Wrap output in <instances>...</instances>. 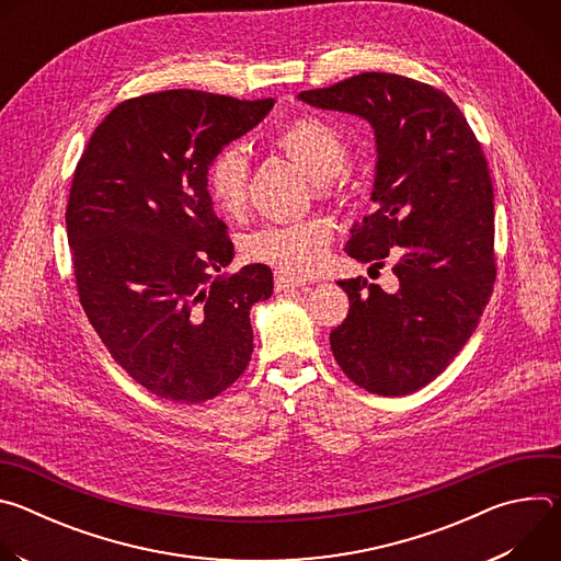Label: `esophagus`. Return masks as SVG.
<instances>
[{"label":"esophagus","instance_id":"esophagus-1","mask_svg":"<svg viewBox=\"0 0 561 561\" xmlns=\"http://www.w3.org/2000/svg\"><path fill=\"white\" fill-rule=\"evenodd\" d=\"M297 286H306V279L286 275V273H275V290H288V288H297Z\"/></svg>","mask_w":561,"mask_h":561}]
</instances>
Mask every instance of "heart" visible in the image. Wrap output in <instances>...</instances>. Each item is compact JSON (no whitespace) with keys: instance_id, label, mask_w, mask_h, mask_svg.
<instances>
[{"instance_id":"b5f03b06","label":"heart","mask_w":561,"mask_h":561,"mask_svg":"<svg viewBox=\"0 0 561 561\" xmlns=\"http://www.w3.org/2000/svg\"><path fill=\"white\" fill-rule=\"evenodd\" d=\"M275 144L297 162L324 193L348 162L344 137L322 119L299 117L290 122ZM210 199L224 213H237L247 202L249 159L239 146H226L215 154L206 175ZM333 228L322 217L268 221L244 237L242 251L249 260L275 266L279 273L304 277L327 262Z\"/></svg>"}]
</instances>
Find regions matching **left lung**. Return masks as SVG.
Segmentation results:
<instances>
[{"instance_id":"1","label":"left lung","mask_w":561,"mask_h":561,"mask_svg":"<svg viewBox=\"0 0 561 561\" xmlns=\"http://www.w3.org/2000/svg\"><path fill=\"white\" fill-rule=\"evenodd\" d=\"M299 102L362 117L375 135L373 215L355 221L346 253L399 286L337 282L351 308L331 333L340 368L377 394L433 381L479 324L495 282L493 182L482 146L455 102L415 79L362 72L304 91Z\"/></svg>"}]
</instances>
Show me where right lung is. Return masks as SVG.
I'll use <instances>...</instances> for the list:
<instances>
[{"mask_svg":"<svg viewBox=\"0 0 561 561\" xmlns=\"http://www.w3.org/2000/svg\"><path fill=\"white\" fill-rule=\"evenodd\" d=\"M273 104L202 91L128 100L75 169L66 230L79 299L113 359L171 402L213 399L251 362V308L273 295V273H221L234 249L206 175Z\"/></svg>","mask_w":561,"mask_h":561,"instance_id":"add662e5","label":"right lung"}]
</instances>
